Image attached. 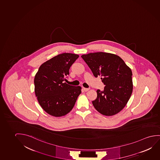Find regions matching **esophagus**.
<instances>
[{"mask_svg": "<svg viewBox=\"0 0 160 160\" xmlns=\"http://www.w3.org/2000/svg\"><path fill=\"white\" fill-rule=\"evenodd\" d=\"M83 90L85 91V92H86V91H88V90H89V88H83Z\"/></svg>", "mask_w": 160, "mask_h": 160, "instance_id": "34e87169", "label": "esophagus"}]
</instances>
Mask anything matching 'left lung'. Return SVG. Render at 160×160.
Returning <instances> with one entry per match:
<instances>
[{"instance_id": "left-lung-1", "label": "left lung", "mask_w": 160, "mask_h": 160, "mask_svg": "<svg viewBox=\"0 0 160 160\" xmlns=\"http://www.w3.org/2000/svg\"><path fill=\"white\" fill-rule=\"evenodd\" d=\"M96 78L101 75L104 90H97L93 106L100 113L113 116L121 111L132 91V72L123 59L113 54L91 53L81 56Z\"/></svg>"}]
</instances>
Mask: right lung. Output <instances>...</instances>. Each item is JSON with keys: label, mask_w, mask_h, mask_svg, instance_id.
<instances>
[{"label": "right lung", "mask_w": 160, "mask_h": 160, "mask_svg": "<svg viewBox=\"0 0 160 160\" xmlns=\"http://www.w3.org/2000/svg\"><path fill=\"white\" fill-rule=\"evenodd\" d=\"M79 57L69 53L59 54L42 64L35 75V95L40 106L51 116L68 113L81 93L80 86L64 82L70 68Z\"/></svg>", "instance_id": "obj_1"}]
</instances>
